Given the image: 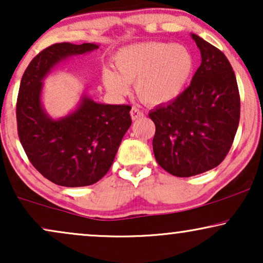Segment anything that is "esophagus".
<instances>
[{"mask_svg": "<svg viewBox=\"0 0 263 263\" xmlns=\"http://www.w3.org/2000/svg\"><path fill=\"white\" fill-rule=\"evenodd\" d=\"M143 116H144V112H143L142 110H139L138 108L134 107V108L131 109V118H132V120H137V119H141V118H143Z\"/></svg>", "mask_w": 263, "mask_h": 263, "instance_id": "esophagus-1", "label": "esophagus"}]
</instances>
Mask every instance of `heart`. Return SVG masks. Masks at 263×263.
<instances>
[{"label":"heart","mask_w":263,"mask_h":263,"mask_svg":"<svg viewBox=\"0 0 263 263\" xmlns=\"http://www.w3.org/2000/svg\"><path fill=\"white\" fill-rule=\"evenodd\" d=\"M114 66L116 72H103V82L109 91L125 95L128 84L135 82L141 101L161 105L172 102L183 91L194 69V57L182 45L143 42L116 53Z\"/></svg>","instance_id":"heart-1"}]
</instances>
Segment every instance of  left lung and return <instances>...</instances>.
I'll return each mask as SVG.
<instances>
[{
  "label": "left lung",
  "mask_w": 263,
  "mask_h": 263,
  "mask_svg": "<svg viewBox=\"0 0 263 263\" xmlns=\"http://www.w3.org/2000/svg\"><path fill=\"white\" fill-rule=\"evenodd\" d=\"M201 64L177 98L149 112L155 124L158 164L177 177H191L224 160L237 134L240 96L231 63L220 49L192 34Z\"/></svg>",
  "instance_id": "8db88e82"
}]
</instances>
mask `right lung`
I'll return each instance as SVG.
<instances>
[{"mask_svg": "<svg viewBox=\"0 0 263 263\" xmlns=\"http://www.w3.org/2000/svg\"><path fill=\"white\" fill-rule=\"evenodd\" d=\"M95 43H54L30 62L16 99L18 136L32 166L53 183L85 187L110 168L132 124L129 105L101 104L82 97L79 108L53 120L41 105L42 80L59 62L97 49Z\"/></svg>", "mask_w": 263, "mask_h": 263, "instance_id": "add662e5", "label": "right lung"}]
</instances>
